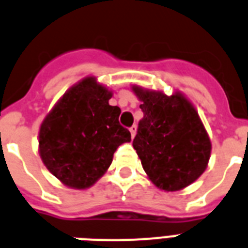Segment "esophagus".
Listing matches in <instances>:
<instances>
[{
  "mask_svg": "<svg viewBox=\"0 0 248 248\" xmlns=\"http://www.w3.org/2000/svg\"><path fill=\"white\" fill-rule=\"evenodd\" d=\"M136 131H138V126H136V124L131 126L130 132H131V136H132V138H135V135H136Z\"/></svg>",
  "mask_w": 248,
  "mask_h": 248,
  "instance_id": "34e87169",
  "label": "esophagus"
}]
</instances>
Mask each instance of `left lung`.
Listing matches in <instances>:
<instances>
[{
    "instance_id": "left-lung-1",
    "label": "left lung",
    "mask_w": 248,
    "mask_h": 248,
    "mask_svg": "<svg viewBox=\"0 0 248 248\" xmlns=\"http://www.w3.org/2000/svg\"><path fill=\"white\" fill-rule=\"evenodd\" d=\"M144 117L139 122L134 149L142 168L158 188L182 190L208 167L211 153L209 135L195 107L180 92H162L132 86Z\"/></svg>"
}]
</instances>
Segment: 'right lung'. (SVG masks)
<instances>
[{
  "mask_svg": "<svg viewBox=\"0 0 248 248\" xmlns=\"http://www.w3.org/2000/svg\"><path fill=\"white\" fill-rule=\"evenodd\" d=\"M112 95L95 78H85L63 94L40 124V158L66 186H93L109 168L118 146L131 141L130 131L118 121L121 109L108 103Z\"/></svg>",
  "mask_w": 248,
  "mask_h": 248,
  "instance_id": "right-lung-1",
  "label": "right lung"
}]
</instances>
